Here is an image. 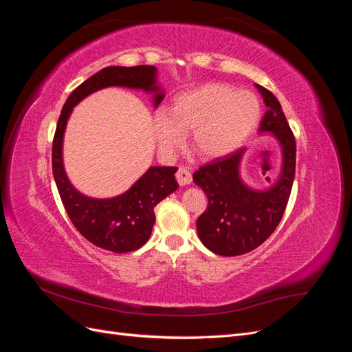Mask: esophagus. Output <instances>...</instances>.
<instances>
[{
  "mask_svg": "<svg viewBox=\"0 0 352 352\" xmlns=\"http://www.w3.org/2000/svg\"><path fill=\"white\" fill-rule=\"evenodd\" d=\"M176 180L180 186L189 185L192 182V173H190V170L188 167H179L176 172Z\"/></svg>",
  "mask_w": 352,
  "mask_h": 352,
  "instance_id": "obj_1",
  "label": "esophagus"
}]
</instances>
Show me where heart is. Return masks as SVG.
<instances>
[{"label":"heart","mask_w":352,"mask_h":352,"mask_svg":"<svg viewBox=\"0 0 352 352\" xmlns=\"http://www.w3.org/2000/svg\"><path fill=\"white\" fill-rule=\"evenodd\" d=\"M261 117L260 102L248 91L221 83H207L177 95L170 111L153 117L160 150L172 154L190 132L189 146L201 158H217L235 151L255 131Z\"/></svg>","instance_id":"b5f03b06"}]
</instances>
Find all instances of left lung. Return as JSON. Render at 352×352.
<instances>
[{
  "instance_id": "obj_1",
  "label": "left lung",
  "mask_w": 352,
  "mask_h": 352,
  "mask_svg": "<svg viewBox=\"0 0 352 352\" xmlns=\"http://www.w3.org/2000/svg\"><path fill=\"white\" fill-rule=\"evenodd\" d=\"M257 89L267 105L260 132H272L282 145L283 168L278 182L263 192L245 186L239 177L241 148L201 166L194 173L195 185L208 199L206 211L197 220L198 236L210 251L223 257L247 254L272 235L283 217L295 177L296 142L289 123L278 98L260 85Z\"/></svg>"
}]
</instances>
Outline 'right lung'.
<instances>
[{"mask_svg":"<svg viewBox=\"0 0 352 352\" xmlns=\"http://www.w3.org/2000/svg\"><path fill=\"white\" fill-rule=\"evenodd\" d=\"M154 66H111L80 83L63 105L52 141V175L63 206L73 226L95 247L111 252H131L150 239L155 223L154 207L177 189V167H150L146 173L124 194L110 199H94L79 194L63 167V133L74 105L89 94L107 87H126L155 92L154 105L163 101L164 94L155 85Z\"/></svg>","mask_w":352,"mask_h":352,"instance_id":"add662e5","label":"right lung"}]
</instances>
